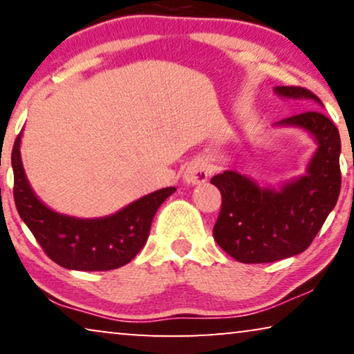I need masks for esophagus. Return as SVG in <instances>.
Instances as JSON below:
<instances>
[{
    "instance_id": "esophagus-1",
    "label": "esophagus",
    "mask_w": 354,
    "mask_h": 354,
    "mask_svg": "<svg viewBox=\"0 0 354 354\" xmlns=\"http://www.w3.org/2000/svg\"><path fill=\"white\" fill-rule=\"evenodd\" d=\"M207 177H209V169L205 162H192L190 166L185 169V172H183V178H185L187 183H192V185H196V183H203L207 180Z\"/></svg>"
}]
</instances>
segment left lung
<instances>
[{"mask_svg":"<svg viewBox=\"0 0 354 354\" xmlns=\"http://www.w3.org/2000/svg\"><path fill=\"white\" fill-rule=\"evenodd\" d=\"M275 91L321 103L303 86H275ZM279 125L303 127L317 140L306 176L277 192L261 188L234 171L211 178L222 196L212 235L227 254L245 264L274 263L303 253L340 195L342 143L335 124L321 111L309 109L282 119Z\"/></svg>","mask_w":354,"mask_h":354,"instance_id":"left-lung-1","label":"left lung"}]
</instances>
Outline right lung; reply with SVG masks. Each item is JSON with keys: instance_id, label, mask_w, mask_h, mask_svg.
<instances>
[{"instance_id": "1", "label": "right lung", "mask_w": 354, "mask_h": 354, "mask_svg": "<svg viewBox=\"0 0 354 354\" xmlns=\"http://www.w3.org/2000/svg\"><path fill=\"white\" fill-rule=\"evenodd\" d=\"M21 135L14 142V201L21 219L50 259L66 269L111 270L132 261L147 243L158 207L176 192L162 188L103 219H75L46 207L33 195L21 161Z\"/></svg>"}]
</instances>
